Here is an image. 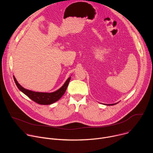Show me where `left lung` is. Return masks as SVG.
Returning a JSON list of instances; mask_svg holds the SVG:
<instances>
[{
    "instance_id": "1",
    "label": "left lung",
    "mask_w": 153,
    "mask_h": 153,
    "mask_svg": "<svg viewBox=\"0 0 153 153\" xmlns=\"http://www.w3.org/2000/svg\"><path fill=\"white\" fill-rule=\"evenodd\" d=\"M116 103H114V104H109V105H115V104H116Z\"/></svg>"
}]
</instances>
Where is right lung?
I'll list each match as a JSON object with an SVG mask.
<instances>
[{"mask_svg":"<svg viewBox=\"0 0 153 153\" xmlns=\"http://www.w3.org/2000/svg\"><path fill=\"white\" fill-rule=\"evenodd\" d=\"M13 78L16 85L20 91L24 93L26 96H27L30 99H31L34 102L40 104V105H50L59 100L62 96L64 94L66 91L69 82L71 79L70 77L67 81L65 82L63 85L59 88L58 90L53 93H41V92H35L31 90H27L22 86L17 81L15 77L13 76Z\"/></svg>","mask_w":153,"mask_h":153,"instance_id":"right-lung-1","label":"right lung"}]
</instances>
